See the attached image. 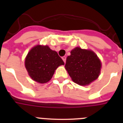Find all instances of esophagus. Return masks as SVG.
<instances>
[{
  "mask_svg": "<svg viewBox=\"0 0 123 123\" xmlns=\"http://www.w3.org/2000/svg\"><path fill=\"white\" fill-rule=\"evenodd\" d=\"M66 59H67V57H66V56H62V60H63V62L65 63H66Z\"/></svg>",
  "mask_w": 123,
  "mask_h": 123,
  "instance_id": "obj_1",
  "label": "esophagus"
}]
</instances>
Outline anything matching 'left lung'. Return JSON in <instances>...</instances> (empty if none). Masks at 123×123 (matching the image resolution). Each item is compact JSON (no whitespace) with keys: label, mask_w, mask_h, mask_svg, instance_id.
I'll return each instance as SVG.
<instances>
[{"label":"left lung","mask_w":123,"mask_h":123,"mask_svg":"<svg viewBox=\"0 0 123 123\" xmlns=\"http://www.w3.org/2000/svg\"><path fill=\"white\" fill-rule=\"evenodd\" d=\"M65 68L75 83L86 86L98 78L101 63L92 51L76 47L67 57Z\"/></svg>","instance_id":"1"}]
</instances>
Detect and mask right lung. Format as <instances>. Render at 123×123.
<instances>
[{
  "label": "right lung",
  "instance_id": "obj_1",
  "mask_svg": "<svg viewBox=\"0 0 123 123\" xmlns=\"http://www.w3.org/2000/svg\"><path fill=\"white\" fill-rule=\"evenodd\" d=\"M64 65L63 61L57 52L47 45H36L27 55L25 67L34 81L46 83L50 80L55 69Z\"/></svg>",
  "mask_w": 123,
  "mask_h": 123
}]
</instances>
